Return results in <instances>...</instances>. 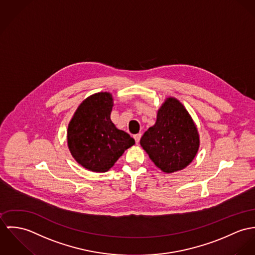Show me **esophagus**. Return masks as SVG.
I'll list each match as a JSON object with an SVG mask.
<instances>
[{
    "label": "esophagus",
    "mask_w": 255,
    "mask_h": 255,
    "mask_svg": "<svg viewBox=\"0 0 255 255\" xmlns=\"http://www.w3.org/2000/svg\"><path fill=\"white\" fill-rule=\"evenodd\" d=\"M141 137V134H137V135H135V136H134V139H135V141H136V143H137V144L140 142Z\"/></svg>",
    "instance_id": "34e87169"
}]
</instances>
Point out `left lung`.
I'll use <instances>...</instances> for the list:
<instances>
[{
    "label": "left lung",
    "instance_id": "left-lung-1",
    "mask_svg": "<svg viewBox=\"0 0 255 255\" xmlns=\"http://www.w3.org/2000/svg\"><path fill=\"white\" fill-rule=\"evenodd\" d=\"M141 147L164 173L186 168L196 157L199 134L191 114L176 98H167L156 121L141 138Z\"/></svg>",
    "mask_w": 255,
    "mask_h": 255
}]
</instances>
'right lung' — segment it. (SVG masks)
Returning <instances> with one entry per match:
<instances>
[{
  "mask_svg": "<svg viewBox=\"0 0 255 255\" xmlns=\"http://www.w3.org/2000/svg\"><path fill=\"white\" fill-rule=\"evenodd\" d=\"M113 107L111 93H96L86 98L69 121L67 145L73 158L85 169L107 172L135 144V140L112 121Z\"/></svg>",
  "mask_w": 255,
  "mask_h": 255,
  "instance_id": "1",
  "label": "right lung"
}]
</instances>
